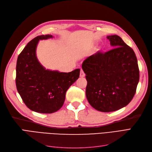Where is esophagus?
Segmentation results:
<instances>
[{
	"mask_svg": "<svg viewBox=\"0 0 152 152\" xmlns=\"http://www.w3.org/2000/svg\"><path fill=\"white\" fill-rule=\"evenodd\" d=\"M80 77H85V73L84 72V71H83V70H80Z\"/></svg>",
	"mask_w": 152,
	"mask_h": 152,
	"instance_id": "34e87169",
	"label": "esophagus"
}]
</instances>
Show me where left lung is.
<instances>
[{"label": "left lung", "instance_id": "8db88e82", "mask_svg": "<svg viewBox=\"0 0 152 152\" xmlns=\"http://www.w3.org/2000/svg\"><path fill=\"white\" fill-rule=\"evenodd\" d=\"M107 39L115 48L90 56L82 65L87 81V101L103 112L117 111L129 103L140 79L134 50L117 35Z\"/></svg>", "mask_w": 152, "mask_h": 152}]
</instances>
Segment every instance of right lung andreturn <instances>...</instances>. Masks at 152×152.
<instances>
[{"label": "right lung", "instance_id": "1", "mask_svg": "<svg viewBox=\"0 0 152 152\" xmlns=\"http://www.w3.org/2000/svg\"><path fill=\"white\" fill-rule=\"evenodd\" d=\"M53 37L50 35L36 37L18 57L16 85L26 106L32 111L52 113L65 102L66 92L79 79L80 69L65 73L50 71L40 65L35 50L39 40Z\"/></svg>", "mask_w": 152, "mask_h": 152}]
</instances>
